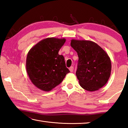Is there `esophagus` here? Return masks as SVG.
I'll list each match as a JSON object with an SVG mask.
<instances>
[{"instance_id": "34e87169", "label": "esophagus", "mask_w": 128, "mask_h": 128, "mask_svg": "<svg viewBox=\"0 0 128 128\" xmlns=\"http://www.w3.org/2000/svg\"><path fill=\"white\" fill-rule=\"evenodd\" d=\"M73 70H74V67L73 66H70V68H69V70H70V72H73Z\"/></svg>"}]
</instances>
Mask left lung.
Wrapping results in <instances>:
<instances>
[{
	"label": "left lung",
	"instance_id": "8db88e82",
	"mask_svg": "<svg viewBox=\"0 0 128 128\" xmlns=\"http://www.w3.org/2000/svg\"><path fill=\"white\" fill-rule=\"evenodd\" d=\"M70 46L78 56L76 74L80 86L88 92L104 86L111 72V60L106 51L90 40H72Z\"/></svg>",
	"mask_w": 128,
	"mask_h": 128
}]
</instances>
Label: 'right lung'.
<instances>
[{
  "instance_id": "obj_1",
  "label": "right lung",
  "mask_w": 128,
  "mask_h": 128,
  "mask_svg": "<svg viewBox=\"0 0 128 128\" xmlns=\"http://www.w3.org/2000/svg\"><path fill=\"white\" fill-rule=\"evenodd\" d=\"M66 39L47 38L33 46L28 52L26 62L28 74L36 88L49 92L61 83L70 72L64 58L59 51Z\"/></svg>"
}]
</instances>
